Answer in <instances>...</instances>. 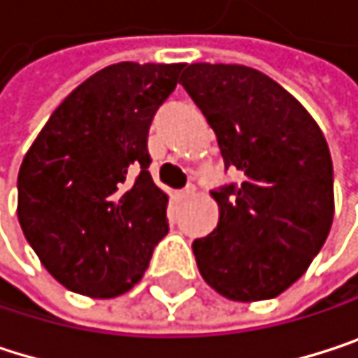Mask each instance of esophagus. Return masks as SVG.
Listing matches in <instances>:
<instances>
[{
	"mask_svg": "<svg viewBox=\"0 0 358 358\" xmlns=\"http://www.w3.org/2000/svg\"><path fill=\"white\" fill-rule=\"evenodd\" d=\"M195 197V187H187L185 191L178 193V199L180 201H187V199H193Z\"/></svg>",
	"mask_w": 358,
	"mask_h": 358,
	"instance_id": "34e87169",
	"label": "esophagus"
}]
</instances>
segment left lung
Listing matches in <instances>:
<instances>
[{"label":"left lung","instance_id":"8db88e82","mask_svg":"<svg viewBox=\"0 0 358 358\" xmlns=\"http://www.w3.org/2000/svg\"><path fill=\"white\" fill-rule=\"evenodd\" d=\"M180 83L216 131L239 187L214 193L218 227L193 243L203 281L233 302L271 300L296 283L334 222V165L313 115L243 64H189Z\"/></svg>","mask_w":358,"mask_h":358}]
</instances>
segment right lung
Masks as SVG:
<instances>
[{"label": "right lung", "instance_id": "right-lung-1", "mask_svg": "<svg viewBox=\"0 0 358 358\" xmlns=\"http://www.w3.org/2000/svg\"><path fill=\"white\" fill-rule=\"evenodd\" d=\"M182 62H117L77 85L18 169V222L66 289L115 298L144 275L167 235V193L148 173L146 136Z\"/></svg>", "mask_w": 358, "mask_h": 358}]
</instances>
